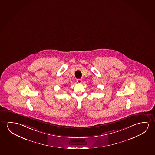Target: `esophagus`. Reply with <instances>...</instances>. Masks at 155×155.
Returning <instances> with one entry per match:
<instances>
[{"mask_svg": "<svg viewBox=\"0 0 155 155\" xmlns=\"http://www.w3.org/2000/svg\"><path fill=\"white\" fill-rule=\"evenodd\" d=\"M77 82L78 84H81V83L82 82L81 79H77Z\"/></svg>", "mask_w": 155, "mask_h": 155, "instance_id": "esophagus-1", "label": "esophagus"}]
</instances>
